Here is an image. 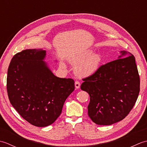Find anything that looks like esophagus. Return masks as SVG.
I'll return each instance as SVG.
<instances>
[{"label": "esophagus", "mask_w": 147, "mask_h": 147, "mask_svg": "<svg viewBox=\"0 0 147 147\" xmlns=\"http://www.w3.org/2000/svg\"><path fill=\"white\" fill-rule=\"evenodd\" d=\"M80 85H81V84H80V83L79 82H75V88H80Z\"/></svg>", "instance_id": "1"}]
</instances>
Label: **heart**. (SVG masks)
I'll use <instances>...</instances> for the list:
<instances>
[{"mask_svg": "<svg viewBox=\"0 0 147 147\" xmlns=\"http://www.w3.org/2000/svg\"><path fill=\"white\" fill-rule=\"evenodd\" d=\"M101 62V56L94 54L92 50H88L71 60V63L76 66V74L81 78L88 77L94 74L98 69ZM61 65L65 67L64 63H61Z\"/></svg>", "mask_w": 147, "mask_h": 147, "instance_id": "obj_1", "label": "heart"}]
</instances>
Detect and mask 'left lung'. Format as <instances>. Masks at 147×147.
I'll use <instances>...</instances> for the list:
<instances>
[{"label": "left lung", "mask_w": 147, "mask_h": 147, "mask_svg": "<svg viewBox=\"0 0 147 147\" xmlns=\"http://www.w3.org/2000/svg\"><path fill=\"white\" fill-rule=\"evenodd\" d=\"M117 59L102 65L86 78L81 89L90 95L88 114L98 125L123 120L135 105L140 92V76L133 54L121 51Z\"/></svg>", "instance_id": "8db88e82"}]
</instances>
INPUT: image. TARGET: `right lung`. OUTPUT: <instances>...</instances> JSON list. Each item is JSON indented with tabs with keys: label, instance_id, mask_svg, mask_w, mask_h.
Wrapping results in <instances>:
<instances>
[{
	"label": "right lung",
	"instance_id": "right-lung-1",
	"mask_svg": "<svg viewBox=\"0 0 147 147\" xmlns=\"http://www.w3.org/2000/svg\"><path fill=\"white\" fill-rule=\"evenodd\" d=\"M45 56L42 49L24 50L14 55L7 71L11 104L24 119L37 127L54 123L74 90L73 79L52 73L43 61Z\"/></svg>",
	"mask_w": 147,
	"mask_h": 147
}]
</instances>
